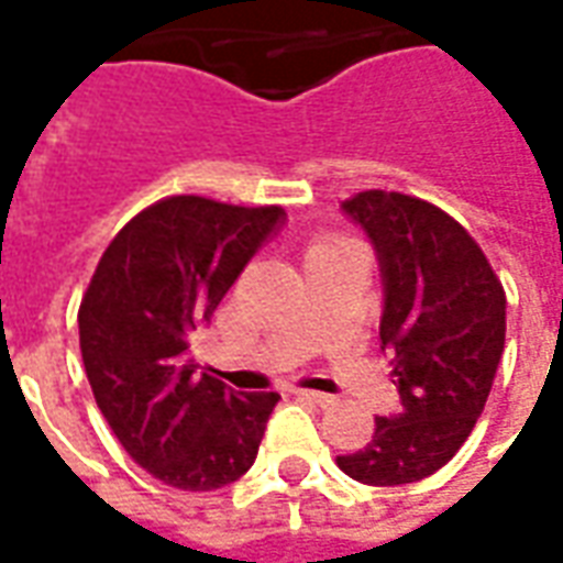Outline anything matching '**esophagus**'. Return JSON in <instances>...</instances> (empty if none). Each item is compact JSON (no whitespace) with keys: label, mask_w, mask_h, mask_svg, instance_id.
<instances>
[{"label":"esophagus","mask_w":563,"mask_h":563,"mask_svg":"<svg viewBox=\"0 0 563 563\" xmlns=\"http://www.w3.org/2000/svg\"><path fill=\"white\" fill-rule=\"evenodd\" d=\"M301 401H310V404H317V407H331L334 404V395H322V391H307V389H298L295 391Z\"/></svg>","instance_id":"obj_1"}]
</instances>
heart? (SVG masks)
Returning a JSON list of instances; mask_svg holds the SVG:
<instances>
[{
    "label": "heart",
    "instance_id": "obj_1",
    "mask_svg": "<svg viewBox=\"0 0 563 563\" xmlns=\"http://www.w3.org/2000/svg\"><path fill=\"white\" fill-rule=\"evenodd\" d=\"M338 246H353V241H346L341 234H322L310 244V253H322V250H338Z\"/></svg>",
    "mask_w": 563,
    "mask_h": 563
}]
</instances>
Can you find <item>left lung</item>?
Instances as JSON below:
<instances>
[{"instance_id":"1","label":"left lung","mask_w":563,"mask_h":563,"mask_svg":"<svg viewBox=\"0 0 563 563\" xmlns=\"http://www.w3.org/2000/svg\"><path fill=\"white\" fill-rule=\"evenodd\" d=\"M343 210L379 256V341L401 413L377 416L371 443L338 455V467L367 485L419 483L459 452L483 413L507 341V292L471 232L431 201L365 189Z\"/></svg>"}]
</instances>
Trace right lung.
<instances>
[{
  "mask_svg": "<svg viewBox=\"0 0 563 563\" xmlns=\"http://www.w3.org/2000/svg\"><path fill=\"white\" fill-rule=\"evenodd\" d=\"M283 220V208L168 196L114 234L80 298L84 371L129 459L180 492L241 479L277 391L229 389L198 374L189 334Z\"/></svg>",
  "mask_w": 563,
  "mask_h": 563,
  "instance_id": "obj_1",
  "label": "right lung"
}]
</instances>
